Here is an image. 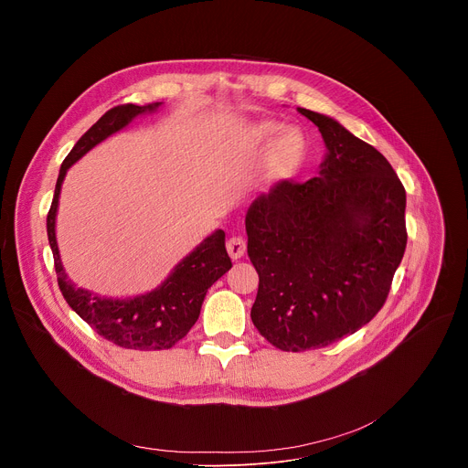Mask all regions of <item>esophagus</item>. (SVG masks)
<instances>
[{
	"instance_id": "esophagus-1",
	"label": "esophagus",
	"mask_w": 468,
	"mask_h": 468,
	"mask_svg": "<svg viewBox=\"0 0 468 468\" xmlns=\"http://www.w3.org/2000/svg\"><path fill=\"white\" fill-rule=\"evenodd\" d=\"M226 248H228L229 257H231L233 261H237V259H240V257L246 253V240H244L242 237H231V239L228 240Z\"/></svg>"
}]
</instances>
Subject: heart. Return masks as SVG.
Segmentation results:
<instances>
[{
	"instance_id": "1",
	"label": "heart",
	"mask_w": 468,
	"mask_h": 468,
	"mask_svg": "<svg viewBox=\"0 0 468 468\" xmlns=\"http://www.w3.org/2000/svg\"><path fill=\"white\" fill-rule=\"evenodd\" d=\"M282 127L278 123H261L253 129L251 139L255 144H269ZM305 154V139L300 131L289 129L283 135L274 143L272 154H271V163L278 170H291L296 166Z\"/></svg>"
}]
</instances>
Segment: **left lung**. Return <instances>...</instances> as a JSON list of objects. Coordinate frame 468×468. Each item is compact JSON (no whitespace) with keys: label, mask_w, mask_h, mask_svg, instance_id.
<instances>
[{"label":"left lung","mask_w":468,"mask_h":468,"mask_svg":"<svg viewBox=\"0 0 468 468\" xmlns=\"http://www.w3.org/2000/svg\"><path fill=\"white\" fill-rule=\"evenodd\" d=\"M298 111L327 148L318 176L280 181L246 213L259 274L251 322L283 352L324 348L368 324L408 244L406 188L388 161L337 120Z\"/></svg>","instance_id":"8db88e82"}]
</instances>
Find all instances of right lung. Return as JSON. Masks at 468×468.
<instances>
[{
	"mask_svg": "<svg viewBox=\"0 0 468 468\" xmlns=\"http://www.w3.org/2000/svg\"><path fill=\"white\" fill-rule=\"evenodd\" d=\"M159 105L157 101L148 105L125 103L112 107L85 133L60 165L46 220L57 282L64 300L103 339L122 348L143 352L172 348L196 324L207 289L231 269V259L226 251V233L218 229L196 246L155 291L135 298L112 300L76 287L66 276L55 239V217L66 170L112 133L123 129L133 118L154 112Z\"/></svg>",
	"mask_w": 468,
	"mask_h": 468,
	"instance_id": "1",
	"label": "right lung"
}]
</instances>
